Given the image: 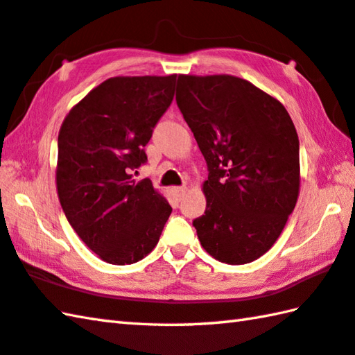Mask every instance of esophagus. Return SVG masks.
Returning <instances> with one entry per match:
<instances>
[{
    "label": "esophagus",
    "mask_w": 355,
    "mask_h": 355,
    "mask_svg": "<svg viewBox=\"0 0 355 355\" xmlns=\"http://www.w3.org/2000/svg\"><path fill=\"white\" fill-rule=\"evenodd\" d=\"M185 191H187V187H185V185H182V187H175V189H173V195H175V198H176L178 200H180V199L184 198Z\"/></svg>",
    "instance_id": "esophagus-1"
}]
</instances>
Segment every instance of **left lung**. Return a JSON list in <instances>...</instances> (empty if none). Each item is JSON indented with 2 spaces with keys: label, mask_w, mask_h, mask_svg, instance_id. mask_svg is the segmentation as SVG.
<instances>
[{
  "label": "left lung",
  "mask_w": 355,
  "mask_h": 355,
  "mask_svg": "<svg viewBox=\"0 0 355 355\" xmlns=\"http://www.w3.org/2000/svg\"><path fill=\"white\" fill-rule=\"evenodd\" d=\"M176 102L209 168L207 209L193 220L210 255L258 259L275 244L300 190V142L277 98L233 76H179Z\"/></svg>",
  "instance_id": "8db88e82"
}]
</instances>
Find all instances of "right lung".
Listing matches in <instances>:
<instances>
[{"instance_id": "right-lung-1", "label": "right lung", "mask_w": 355, "mask_h": 355, "mask_svg": "<svg viewBox=\"0 0 355 355\" xmlns=\"http://www.w3.org/2000/svg\"><path fill=\"white\" fill-rule=\"evenodd\" d=\"M176 77H112L73 106L58 132L57 191L72 229L110 264L137 263L159 243L171 207L131 173L175 97Z\"/></svg>"}]
</instances>
